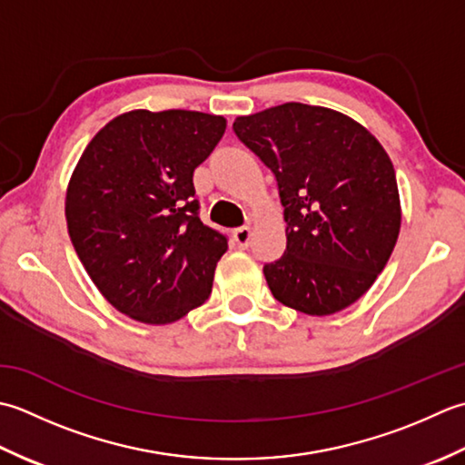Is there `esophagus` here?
Masks as SVG:
<instances>
[{
  "label": "esophagus",
  "mask_w": 465,
  "mask_h": 465,
  "mask_svg": "<svg viewBox=\"0 0 465 465\" xmlns=\"http://www.w3.org/2000/svg\"><path fill=\"white\" fill-rule=\"evenodd\" d=\"M232 239H234L236 244L241 246V249H244V246H249V241H251V229H249V226H241V229H234Z\"/></svg>",
  "instance_id": "1"
}]
</instances>
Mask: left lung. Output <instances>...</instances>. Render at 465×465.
I'll list each match as a JSON object with an SVG mask.
<instances>
[{
  "mask_svg": "<svg viewBox=\"0 0 465 465\" xmlns=\"http://www.w3.org/2000/svg\"><path fill=\"white\" fill-rule=\"evenodd\" d=\"M232 130L272 170L285 208V254L262 269L272 297L317 317L353 305L400 236L385 148L345 114L299 102L239 116Z\"/></svg>",
  "mask_w": 465,
  "mask_h": 465,
  "instance_id": "left-lung-1",
  "label": "left lung"
}]
</instances>
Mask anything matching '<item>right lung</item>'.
I'll list each match as a JSON object with an SVG mask.
<instances>
[{
    "mask_svg": "<svg viewBox=\"0 0 465 465\" xmlns=\"http://www.w3.org/2000/svg\"><path fill=\"white\" fill-rule=\"evenodd\" d=\"M226 120L193 110H132L84 150L65 193L75 252L112 307L168 325L213 291L226 236L198 219L193 174Z\"/></svg>",
    "mask_w": 465,
    "mask_h": 465,
    "instance_id": "right-lung-1",
    "label": "right lung"
}]
</instances>
